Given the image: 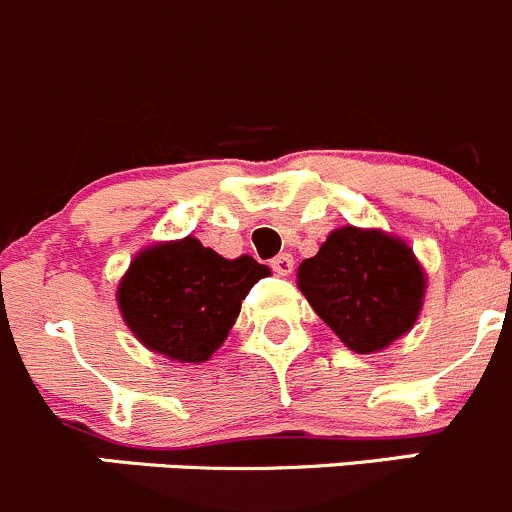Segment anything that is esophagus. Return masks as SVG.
I'll list each match as a JSON object with an SVG mask.
<instances>
[{
    "mask_svg": "<svg viewBox=\"0 0 512 512\" xmlns=\"http://www.w3.org/2000/svg\"><path fill=\"white\" fill-rule=\"evenodd\" d=\"M271 268L278 273V276H288V273L293 271L291 254H278L276 258H271Z\"/></svg>",
    "mask_w": 512,
    "mask_h": 512,
    "instance_id": "obj_1",
    "label": "esophagus"
}]
</instances>
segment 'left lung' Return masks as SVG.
<instances>
[{"instance_id":"obj_1","label":"left lung","mask_w":512,"mask_h":512,"mask_svg":"<svg viewBox=\"0 0 512 512\" xmlns=\"http://www.w3.org/2000/svg\"><path fill=\"white\" fill-rule=\"evenodd\" d=\"M298 288L351 351L373 353L411 331L426 278L403 241L343 226L298 266Z\"/></svg>"}]
</instances>
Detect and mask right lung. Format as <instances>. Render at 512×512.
Returning a JSON list of instances; mask_svg holds the SVG:
<instances>
[{"label":"right lung","mask_w":512,"mask_h":512,"mask_svg":"<svg viewBox=\"0 0 512 512\" xmlns=\"http://www.w3.org/2000/svg\"><path fill=\"white\" fill-rule=\"evenodd\" d=\"M268 268L251 256L229 261L186 236L141 251L121 281L119 308L146 348L181 363L209 361L241 301Z\"/></svg>","instance_id":"1"}]
</instances>
